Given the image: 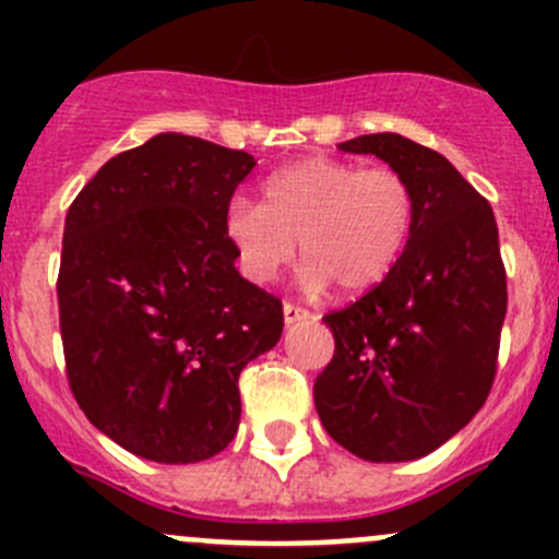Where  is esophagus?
<instances>
[{"label": "esophagus", "instance_id": "esophagus-1", "mask_svg": "<svg viewBox=\"0 0 559 559\" xmlns=\"http://www.w3.org/2000/svg\"><path fill=\"white\" fill-rule=\"evenodd\" d=\"M306 319H313V316L308 313L306 308L286 302V306H284V321H286V324H297V321H306Z\"/></svg>", "mask_w": 559, "mask_h": 559}]
</instances>
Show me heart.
<instances>
[{
    "mask_svg": "<svg viewBox=\"0 0 559 559\" xmlns=\"http://www.w3.org/2000/svg\"><path fill=\"white\" fill-rule=\"evenodd\" d=\"M416 222L414 189L392 167H359L332 156L275 170L262 205L229 202L224 233L253 284H267L302 253V284L343 295L379 286L408 246Z\"/></svg>",
    "mask_w": 559,
    "mask_h": 559,
    "instance_id": "heart-1",
    "label": "heart"
}]
</instances>
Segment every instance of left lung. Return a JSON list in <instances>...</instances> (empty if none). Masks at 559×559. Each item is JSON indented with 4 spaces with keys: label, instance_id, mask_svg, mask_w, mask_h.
Instances as JSON below:
<instances>
[{
    "label": "left lung",
    "instance_id": "8db88e82",
    "mask_svg": "<svg viewBox=\"0 0 559 559\" xmlns=\"http://www.w3.org/2000/svg\"><path fill=\"white\" fill-rule=\"evenodd\" d=\"M337 148L405 175L416 222L392 273L324 316L335 354L313 403L332 441L359 460H419L456 436L492 389L509 302L498 224L438 151L394 132Z\"/></svg>",
    "mask_w": 559,
    "mask_h": 559
}]
</instances>
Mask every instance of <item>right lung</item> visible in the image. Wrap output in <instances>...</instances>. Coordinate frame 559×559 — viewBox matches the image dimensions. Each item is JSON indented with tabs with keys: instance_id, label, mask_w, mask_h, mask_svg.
<instances>
[{
	"instance_id": "obj_1",
	"label": "right lung",
	"mask_w": 559,
	"mask_h": 559,
	"mask_svg": "<svg viewBox=\"0 0 559 559\" xmlns=\"http://www.w3.org/2000/svg\"><path fill=\"white\" fill-rule=\"evenodd\" d=\"M253 156L180 132L112 156L67 211L59 324L67 379L127 452L189 465L229 447L238 376L284 308L235 267L229 200Z\"/></svg>"
}]
</instances>
